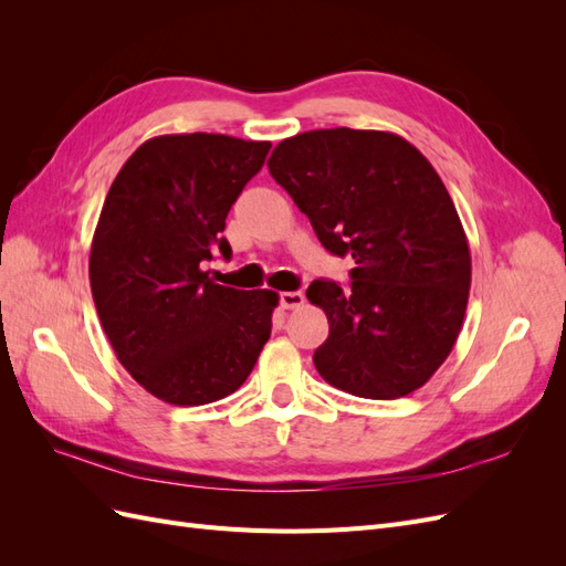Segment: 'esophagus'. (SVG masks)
I'll list each match as a JSON object with an SVG mask.
<instances>
[{
    "mask_svg": "<svg viewBox=\"0 0 566 566\" xmlns=\"http://www.w3.org/2000/svg\"><path fill=\"white\" fill-rule=\"evenodd\" d=\"M281 304H283V310H300V306L304 304V295L300 293V290H293V293H281Z\"/></svg>",
    "mask_w": 566,
    "mask_h": 566,
    "instance_id": "obj_1",
    "label": "esophagus"
}]
</instances>
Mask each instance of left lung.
<instances>
[{
    "label": "left lung",
    "instance_id": "obj_1",
    "mask_svg": "<svg viewBox=\"0 0 566 566\" xmlns=\"http://www.w3.org/2000/svg\"><path fill=\"white\" fill-rule=\"evenodd\" d=\"M269 172L310 217L323 248L352 254V287L314 281L328 316L321 378L354 397L399 399L447 361L465 318L472 260L437 169L403 136L314 129L283 139Z\"/></svg>",
    "mask_w": 566,
    "mask_h": 566
}]
</instances>
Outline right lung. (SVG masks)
Wrapping results in <instances>:
<instances>
[{"instance_id": "1", "label": "right lung", "mask_w": 566, "mask_h": 566, "mask_svg": "<svg viewBox=\"0 0 566 566\" xmlns=\"http://www.w3.org/2000/svg\"><path fill=\"white\" fill-rule=\"evenodd\" d=\"M269 142L227 134H163L136 148L101 210L90 252L98 321L117 361L153 397L202 406L252 373L279 306L273 290L214 283L202 264Z\"/></svg>"}]
</instances>
